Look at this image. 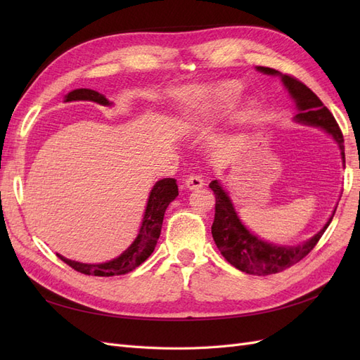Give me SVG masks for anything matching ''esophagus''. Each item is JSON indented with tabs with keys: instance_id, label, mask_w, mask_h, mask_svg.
Listing matches in <instances>:
<instances>
[{
	"instance_id": "esophagus-1",
	"label": "esophagus",
	"mask_w": 360,
	"mask_h": 360,
	"mask_svg": "<svg viewBox=\"0 0 360 360\" xmlns=\"http://www.w3.org/2000/svg\"><path fill=\"white\" fill-rule=\"evenodd\" d=\"M202 179L200 176H189L186 180H184V186H186L189 191H197L202 188Z\"/></svg>"
}]
</instances>
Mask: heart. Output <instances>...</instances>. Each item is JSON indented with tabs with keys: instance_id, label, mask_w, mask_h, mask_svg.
Segmentation results:
<instances>
[{
	"instance_id": "1",
	"label": "heart",
	"mask_w": 360,
	"mask_h": 360,
	"mask_svg": "<svg viewBox=\"0 0 360 360\" xmlns=\"http://www.w3.org/2000/svg\"><path fill=\"white\" fill-rule=\"evenodd\" d=\"M242 96V85L236 81H221L207 85H189L172 91L174 122L181 132H201L230 112ZM255 111V103L248 102L236 112L237 122H246Z\"/></svg>"
}]
</instances>
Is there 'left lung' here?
Returning <instances> with one entry per match:
<instances>
[{
	"label": "left lung",
	"mask_w": 360,
	"mask_h": 360,
	"mask_svg": "<svg viewBox=\"0 0 360 360\" xmlns=\"http://www.w3.org/2000/svg\"><path fill=\"white\" fill-rule=\"evenodd\" d=\"M257 70L264 75L279 76L297 108V114L292 117L294 122L304 126L323 129L340 147L342 163H345L344 138L341 129L338 126L332 112L323 105L317 94L311 91L307 85L296 78L282 75L275 69L258 66ZM210 189L214 192L216 197L212 236L217 249L221 250V254L225 257L228 263L233 264L236 269L257 276L279 274V271L291 267L292 264L299 263L302 258L307 257L314 246L319 243L323 233L328 230L336 210L335 209L332 212V216L323 225L321 230L308 238L307 242L292 246L276 245L274 242L263 240V238H259L248 230V226L242 222L238 213L236 212L230 193L226 192L219 180H213L210 183Z\"/></svg>",
	"instance_id": "left-lung-1"
}]
</instances>
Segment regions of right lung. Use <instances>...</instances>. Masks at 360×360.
Here are the masks:
<instances>
[{
	"mask_svg": "<svg viewBox=\"0 0 360 360\" xmlns=\"http://www.w3.org/2000/svg\"><path fill=\"white\" fill-rule=\"evenodd\" d=\"M75 101H90L96 102L103 106H112L106 97L101 93H97L90 89H78L66 94L64 102H75ZM179 186L174 179H162L155 183L148 193V200L146 205V212L143 216V222H141L138 236L126 250H123L117 258L106 261V263L99 264H86L79 263V261H73L66 257H60L64 263L69 264L76 271H81L84 275L91 276H118L124 275L141 266L144 261L153 254L156 248L158 238L160 236L163 214H165L167 207L171 201L177 198Z\"/></svg>",
	"mask_w": 360,
	"mask_h": 360,
	"instance_id": "add662e5",
	"label": "right lung"
}]
</instances>
